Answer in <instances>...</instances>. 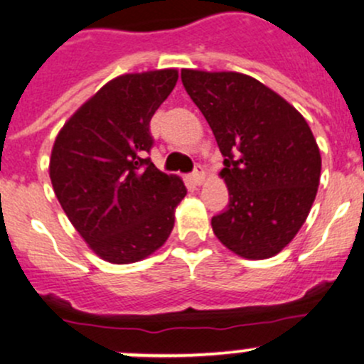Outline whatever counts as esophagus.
Here are the masks:
<instances>
[{
	"label": "esophagus",
	"instance_id": "esophagus-1",
	"mask_svg": "<svg viewBox=\"0 0 364 364\" xmlns=\"http://www.w3.org/2000/svg\"><path fill=\"white\" fill-rule=\"evenodd\" d=\"M203 176H205V174H203L202 166H200V164H197V166H195V171L190 174V179L195 183V185H200V183L203 181Z\"/></svg>",
	"mask_w": 364,
	"mask_h": 364
}]
</instances>
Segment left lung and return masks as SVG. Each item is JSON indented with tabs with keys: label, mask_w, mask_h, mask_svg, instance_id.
<instances>
[{
	"label": "left lung",
	"mask_w": 364,
	"mask_h": 364,
	"mask_svg": "<svg viewBox=\"0 0 364 364\" xmlns=\"http://www.w3.org/2000/svg\"><path fill=\"white\" fill-rule=\"evenodd\" d=\"M181 81L225 157L230 203L213 218L214 235L245 259L273 257L318 191L321 155L306 119L250 75L183 69Z\"/></svg>",
	"instance_id": "1"
}]
</instances>
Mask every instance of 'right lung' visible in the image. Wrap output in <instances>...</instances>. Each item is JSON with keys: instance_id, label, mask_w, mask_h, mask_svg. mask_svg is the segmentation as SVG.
<instances>
[{"instance_id": "obj_1", "label": "right lung", "mask_w": 364, "mask_h": 364, "mask_svg": "<svg viewBox=\"0 0 364 364\" xmlns=\"http://www.w3.org/2000/svg\"><path fill=\"white\" fill-rule=\"evenodd\" d=\"M178 70L126 74L107 82L55 139L50 178L60 205L105 261L129 264L164 245L186 188L150 157V121Z\"/></svg>"}]
</instances>
